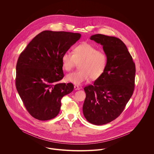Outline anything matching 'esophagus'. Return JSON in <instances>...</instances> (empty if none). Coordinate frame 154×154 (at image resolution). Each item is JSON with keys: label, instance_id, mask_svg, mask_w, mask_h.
Returning a JSON list of instances; mask_svg holds the SVG:
<instances>
[{"label": "esophagus", "instance_id": "esophagus-1", "mask_svg": "<svg viewBox=\"0 0 154 154\" xmlns=\"http://www.w3.org/2000/svg\"><path fill=\"white\" fill-rule=\"evenodd\" d=\"M74 89H75V90H80V88L77 85H75L74 86Z\"/></svg>", "mask_w": 154, "mask_h": 154}]
</instances>
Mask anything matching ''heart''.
Segmentation results:
<instances>
[{"label":"heart","instance_id":"b5f03b06","mask_svg":"<svg viewBox=\"0 0 154 154\" xmlns=\"http://www.w3.org/2000/svg\"><path fill=\"white\" fill-rule=\"evenodd\" d=\"M108 58L105 52L97 50L96 48L88 43H82L75 46L72 54L66 52L61 57L63 68L67 72L71 71L80 63V70L68 74L66 79L75 85H81L91 78H99L105 72Z\"/></svg>","mask_w":154,"mask_h":154}]
</instances>
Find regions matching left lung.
<instances>
[{"mask_svg": "<svg viewBox=\"0 0 154 154\" xmlns=\"http://www.w3.org/2000/svg\"><path fill=\"white\" fill-rule=\"evenodd\" d=\"M90 39L103 46L108 61L105 72L93 85L84 88L83 113L89 122L100 125L116 119L132 96L135 64L120 39L102 34L92 35Z\"/></svg>", "mask_w": 154, "mask_h": 154, "instance_id": "left-lung-1", "label": "left lung"}]
</instances>
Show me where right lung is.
<instances>
[{"label":"right lung","instance_id":"add662e5","mask_svg":"<svg viewBox=\"0 0 154 154\" xmlns=\"http://www.w3.org/2000/svg\"><path fill=\"white\" fill-rule=\"evenodd\" d=\"M80 37L78 33L45 30L37 35L20 54L16 87L34 118L46 121L56 117L61 98L73 91L72 83H58L64 77L61 57Z\"/></svg>","mask_w":154,"mask_h":154}]
</instances>
